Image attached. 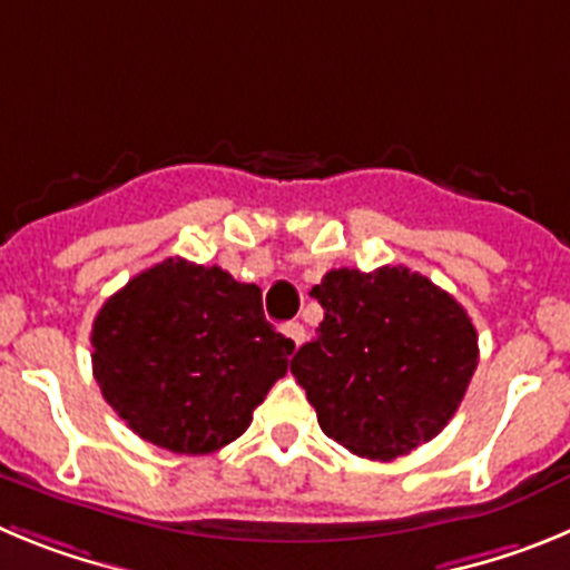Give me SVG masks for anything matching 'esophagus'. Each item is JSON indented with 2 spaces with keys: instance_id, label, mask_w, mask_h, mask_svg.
I'll use <instances>...</instances> for the list:
<instances>
[{
  "instance_id": "1",
  "label": "esophagus",
  "mask_w": 570,
  "mask_h": 570,
  "mask_svg": "<svg viewBox=\"0 0 570 570\" xmlns=\"http://www.w3.org/2000/svg\"><path fill=\"white\" fill-rule=\"evenodd\" d=\"M285 336L294 342V347H299L302 342H305V328H302L299 322H288V325H285Z\"/></svg>"
}]
</instances>
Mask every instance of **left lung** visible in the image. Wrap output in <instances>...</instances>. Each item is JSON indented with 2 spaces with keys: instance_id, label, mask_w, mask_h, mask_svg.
I'll list each match as a JSON object with an SVG mask.
<instances>
[{
  "instance_id": "1",
  "label": "left lung",
  "mask_w": 570,
  "mask_h": 570,
  "mask_svg": "<svg viewBox=\"0 0 570 570\" xmlns=\"http://www.w3.org/2000/svg\"><path fill=\"white\" fill-rule=\"evenodd\" d=\"M316 340L291 362L320 428L351 454L396 460L456 414L480 347L460 302L402 265L328 271Z\"/></svg>"
}]
</instances>
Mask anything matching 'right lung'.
<instances>
[{"label":"right lung","mask_w":570,"mask_h":570,"mask_svg":"<svg viewBox=\"0 0 570 570\" xmlns=\"http://www.w3.org/2000/svg\"><path fill=\"white\" fill-rule=\"evenodd\" d=\"M94 376L134 434L174 454H214L285 376L294 342L262 314V291L216 265L165 259L94 320Z\"/></svg>","instance_id":"right-lung-1"}]
</instances>
